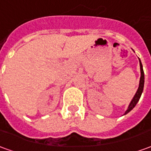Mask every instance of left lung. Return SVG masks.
Returning <instances> with one entry per match:
<instances>
[{
  "instance_id": "8db88e82",
  "label": "left lung",
  "mask_w": 151,
  "mask_h": 151,
  "mask_svg": "<svg viewBox=\"0 0 151 151\" xmlns=\"http://www.w3.org/2000/svg\"><path fill=\"white\" fill-rule=\"evenodd\" d=\"M139 62H140V83H139V87H138V89L136 91V94L134 95V97L132 98V100L130 102V104L127 107V110L125 111L124 115L127 114L128 112H130L136 106V105L137 104V102L139 101L140 98V96L142 94V92H143V89H144V83H145V74L144 71H143V66H142V63L140 62V59L139 58Z\"/></svg>"
}]
</instances>
